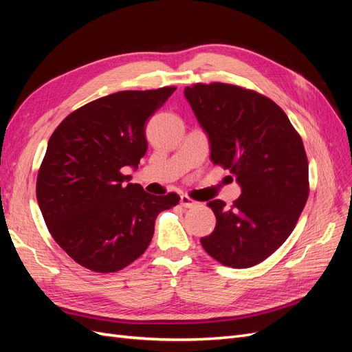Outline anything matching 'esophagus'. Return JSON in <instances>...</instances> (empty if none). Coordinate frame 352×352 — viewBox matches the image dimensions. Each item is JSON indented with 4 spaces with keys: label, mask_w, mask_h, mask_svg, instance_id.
I'll list each match as a JSON object with an SVG mask.
<instances>
[{
    "label": "esophagus",
    "mask_w": 352,
    "mask_h": 352,
    "mask_svg": "<svg viewBox=\"0 0 352 352\" xmlns=\"http://www.w3.org/2000/svg\"><path fill=\"white\" fill-rule=\"evenodd\" d=\"M180 204H182L185 208H192L198 204V202L194 201L192 198L188 197V195H182V197H180Z\"/></svg>",
    "instance_id": "obj_1"
}]
</instances>
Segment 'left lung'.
I'll use <instances>...</instances> for the list:
<instances>
[{
  "label": "left lung",
  "mask_w": 352,
  "mask_h": 352,
  "mask_svg": "<svg viewBox=\"0 0 352 352\" xmlns=\"http://www.w3.org/2000/svg\"><path fill=\"white\" fill-rule=\"evenodd\" d=\"M185 97L210 140L211 162L230 170L242 194L228 208L208 202L216 228L201 238L233 269L261 263L291 235L310 192L304 144L285 111L264 95L229 83H195Z\"/></svg>",
  "instance_id": "8db88e82"
}]
</instances>
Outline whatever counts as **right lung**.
Here are the masks:
<instances>
[{
  "mask_svg": "<svg viewBox=\"0 0 352 352\" xmlns=\"http://www.w3.org/2000/svg\"><path fill=\"white\" fill-rule=\"evenodd\" d=\"M175 87L120 91L70 113L51 135L38 172L36 198L51 236L82 267L124 269L145 252L160 212L177 194L151 195L126 184L124 167L145 155L146 120Z\"/></svg>",
  "mask_w": 352,
  "mask_h": 352,
  "instance_id": "add662e5",
  "label": "right lung"
}]
</instances>
